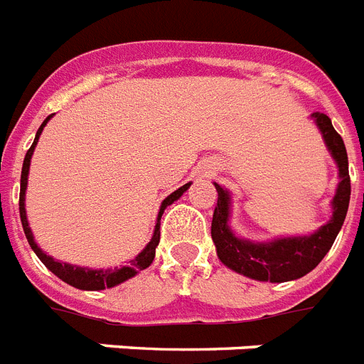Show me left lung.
I'll list each match as a JSON object with an SVG mask.
<instances>
[{
    "instance_id": "left-lung-1",
    "label": "left lung",
    "mask_w": 364,
    "mask_h": 364,
    "mask_svg": "<svg viewBox=\"0 0 364 364\" xmlns=\"http://www.w3.org/2000/svg\"><path fill=\"white\" fill-rule=\"evenodd\" d=\"M312 117L320 127L323 140L338 164V173H341V183H338L335 200H333V209H335L333 218L318 232L312 235H305V237L277 239L273 243H250V241L237 239L228 228V192L215 183L218 200L215 205V213H213L211 237L217 247L218 258L224 265H228L230 269L249 277V279L286 282V280L305 277L329 252L336 235L341 232L342 224H344L351 194L344 140L335 131V127L331 125V119L326 114H312Z\"/></svg>"
}]
</instances>
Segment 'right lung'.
Segmentation results:
<instances>
[{
    "label": "right lung",
    "instance_id": "obj_1",
    "mask_svg": "<svg viewBox=\"0 0 364 364\" xmlns=\"http://www.w3.org/2000/svg\"><path fill=\"white\" fill-rule=\"evenodd\" d=\"M52 115H48L46 119L43 121V125L38 127L37 136H35V141L31 144V147L28 149L26 153V159H23V166H22V177H20V220H22V228L23 233H26V237H28V243L31 245V249L35 250V254L38 256V259L43 262L46 267L59 277V279L67 282V284L75 286V288L80 289H105V288H112V286H117L121 282H125L129 280L131 277H134L138 271H144L146 267L153 264V259H155V249L159 241H161V217L164 209L173 203L177 198H181V194L191 187V183L187 185H183L181 188H177L176 192H172L170 196L162 202L161 205V211H159V218H156V226H155V233H153L151 241L147 243V247L141 250L134 259L129 262V265L121 269H85V267H75V265H69V264H61V262H55L54 258H50L43 250L38 249L37 243H35L33 239V233L29 230V224H28V218H26V208H23V200H26V185H28V172H29V161H31V155H33V149L37 146V140L41 132H43L44 125L48 123V119Z\"/></svg>",
    "mask_w": 364,
    "mask_h": 364
}]
</instances>
